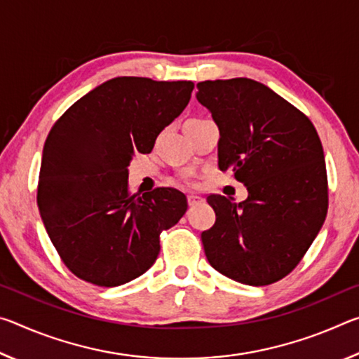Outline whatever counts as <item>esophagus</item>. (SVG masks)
Returning <instances> with one entry per match:
<instances>
[{"instance_id": "1", "label": "esophagus", "mask_w": 359, "mask_h": 359, "mask_svg": "<svg viewBox=\"0 0 359 359\" xmlns=\"http://www.w3.org/2000/svg\"><path fill=\"white\" fill-rule=\"evenodd\" d=\"M199 203H203L201 196H196V194H190V196H188V204L190 205H196Z\"/></svg>"}]
</instances>
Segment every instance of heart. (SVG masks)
<instances>
[{"label":"heart","mask_w":359,"mask_h":359,"mask_svg":"<svg viewBox=\"0 0 359 359\" xmlns=\"http://www.w3.org/2000/svg\"><path fill=\"white\" fill-rule=\"evenodd\" d=\"M185 179H187V180H190V179H188V175H185Z\"/></svg>","instance_id":"obj_1"}]
</instances>
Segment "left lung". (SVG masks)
Segmentation results:
<instances>
[{
	"mask_svg": "<svg viewBox=\"0 0 359 359\" xmlns=\"http://www.w3.org/2000/svg\"><path fill=\"white\" fill-rule=\"evenodd\" d=\"M196 98L220 130L218 168L248 198L209 194L214 226L201 239L210 266L236 282L264 287L287 277L317 238L327 212L318 133L306 114L247 77L204 81Z\"/></svg>",
	"mask_w": 359,
	"mask_h": 359,
	"instance_id": "left-lung-1",
	"label": "left lung"
}]
</instances>
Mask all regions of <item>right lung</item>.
I'll return each instance as SVG.
<instances>
[{"instance_id":"obj_1","label":"right lung","mask_w":359,"mask_h":359,"mask_svg":"<svg viewBox=\"0 0 359 359\" xmlns=\"http://www.w3.org/2000/svg\"><path fill=\"white\" fill-rule=\"evenodd\" d=\"M190 81L115 77L76 101L46 139L38 208L65 266L98 287L142 276L160 253V234L187 212V196L161 187L131 194L128 166L150 154L191 98Z\"/></svg>"}]
</instances>
